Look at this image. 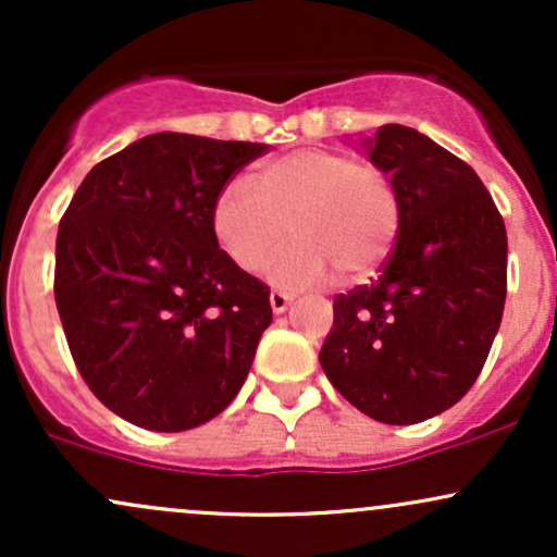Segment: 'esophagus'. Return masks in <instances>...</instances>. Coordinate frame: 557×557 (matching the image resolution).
<instances>
[{"label": "esophagus", "instance_id": "34e87169", "mask_svg": "<svg viewBox=\"0 0 557 557\" xmlns=\"http://www.w3.org/2000/svg\"><path fill=\"white\" fill-rule=\"evenodd\" d=\"M270 304H272L274 314H283V311H287V306L293 304V296H290V293H283V290H272L270 293Z\"/></svg>", "mask_w": 557, "mask_h": 557}]
</instances>
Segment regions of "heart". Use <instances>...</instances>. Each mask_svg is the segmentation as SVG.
Here are the masks:
<instances>
[{
	"label": "heart",
	"instance_id": "heart-1",
	"mask_svg": "<svg viewBox=\"0 0 557 557\" xmlns=\"http://www.w3.org/2000/svg\"><path fill=\"white\" fill-rule=\"evenodd\" d=\"M400 209L393 183L374 164L332 149H298L267 162L259 185L233 177L212 207V233L240 270L257 272L277 253L270 280L287 290L361 280L393 251Z\"/></svg>",
	"mask_w": 557,
	"mask_h": 557
}]
</instances>
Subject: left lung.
I'll list each match as a JSON object with an SVG mask.
<instances>
[{
    "instance_id": "obj_1",
    "label": "left lung",
    "mask_w": 557,
    "mask_h": 557,
    "mask_svg": "<svg viewBox=\"0 0 557 557\" xmlns=\"http://www.w3.org/2000/svg\"><path fill=\"white\" fill-rule=\"evenodd\" d=\"M363 151L398 196V238L372 285L335 296L319 363L350 406L382 424H417L469 393L495 341L508 235L479 175L406 125Z\"/></svg>"
}]
</instances>
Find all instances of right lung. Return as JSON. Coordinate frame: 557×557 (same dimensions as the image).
<instances>
[{
    "instance_id": "1",
    "label": "right lung",
    "mask_w": 557,
    "mask_h": 557,
    "mask_svg": "<svg viewBox=\"0 0 557 557\" xmlns=\"http://www.w3.org/2000/svg\"><path fill=\"white\" fill-rule=\"evenodd\" d=\"M267 144L154 133L88 172L57 233L54 300L91 393L151 432L194 430L233 403L270 287L212 233L214 198Z\"/></svg>"
}]
</instances>
